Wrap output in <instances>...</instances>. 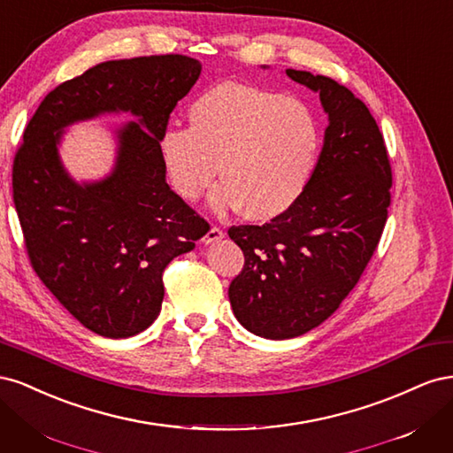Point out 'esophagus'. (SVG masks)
Returning <instances> with one entry per match:
<instances>
[{"label":"esophagus","instance_id":"esophagus-1","mask_svg":"<svg viewBox=\"0 0 453 453\" xmlns=\"http://www.w3.org/2000/svg\"><path fill=\"white\" fill-rule=\"evenodd\" d=\"M225 238V232L221 230V228H217V226H211L210 230H208V234L203 236V243L205 245H210V243H215V242H219V240H223Z\"/></svg>","mask_w":453,"mask_h":453}]
</instances>
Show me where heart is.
Wrapping results in <instances>:
<instances>
[{
    "mask_svg": "<svg viewBox=\"0 0 453 453\" xmlns=\"http://www.w3.org/2000/svg\"><path fill=\"white\" fill-rule=\"evenodd\" d=\"M190 128L170 127L158 149L177 196L195 202L221 170L210 195L215 213L240 211L266 223L289 211L321 155V122L295 96L236 81L202 92L188 109Z\"/></svg>",
    "mask_w": 453,
    "mask_h": 453,
    "instance_id": "1",
    "label": "heart"
}]
</instances>
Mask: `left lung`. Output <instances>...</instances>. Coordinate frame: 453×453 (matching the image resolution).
Here are the masks:
<instances>
[{
  "label": "left lung",
  "mask_w": 453,
  "mask_h": 453,
  "mask_svg": "<svg viewBox=\"0 0 453 453\" xmlns=\"http://www.w3.org/2000/svg\"><path fill=\"white\" fill-rule=\"evenodd\" d=\"M328 115L318 166L300 200L270 223L228 228L245 265L228 298L250 333L287 340L319 326L357 285L391 203V166L368 107L331 77L285 70Z\"/></svg>",
  "instance_id": "1"
}]
</instances>
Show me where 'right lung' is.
I'll use <instances>...</instances> for the list:
<instances>
[{"label": "right lung", "mask_w": 453, "mask_h": 453, "mask_svg": "<svg viewBox=\"0 0 453 453\" xmlns=\"http://www.w3.org/2000/svg\"><path fill=\"white\" fill-rule=\"evenodd\" d=\"M202 64L183 54L109 60L45 96L12 162V200L32 266L58 303L105 338L140 334L158 318L162 272L210 225L166 183L158 142ZM111 112L116 166L79 184L63 168V128Z\"/></svg>", "instance_id": "1"}]
</instances>
